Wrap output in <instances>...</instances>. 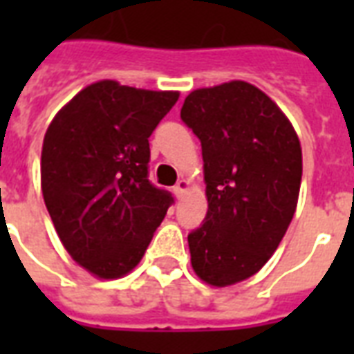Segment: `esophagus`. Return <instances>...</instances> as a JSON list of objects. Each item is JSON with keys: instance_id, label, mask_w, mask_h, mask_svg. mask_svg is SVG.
I'll use <instances>...</instances> for the list:
<instances>
[{"instance_id": "1", "label": "esophagus", "mask_w": 354, "mask_h": 354, "mask_svg": "<svg viewBox=\"0 0 354 354\" xmlns=\"http://www.w3.org/2000/svg\"><path fill=\"white\" fill-rule=\"evenodd\" d=\"M187 187H189V182H187V180H180V182H178L176 185L172 187V191H174V194H176V198H178V200L183 198V194H185V191H187Z\"/></svg>"}]
</instances>
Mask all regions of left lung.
<instances>
[{
    "label": "left lung",
    "mask_w": 354,
    "mask_h": 354,
    "mask_svg": "<svg viewBox=\"0 0 354 354\" xmlns=\"http://www.w3.org/2000/svg\"><path fill=\"white\" fill-rule=\"evenodd\" d=\"M202 145L207 215L187 235L191 264L213 286L257 274L290 224L301 185V145L255 86L194 90L180 113Z\"/></svg>",
    "instance_id": "8db88e82"
}]
</instances>
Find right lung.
Returning <instances> with one entry per match:
<instances>
[{
  "label": "right lung",
  "mask_w": 354,
  "mask_h": 354,
  "mask_svg": "<svg viewBox=\"0 0 354 354\" xmlns=\"http://www.w3.org/2000/svg\"><path fill=\"white\" fill-rule=\"evenodd\" d=\"M178 97L101 80L77 93L47 128L46 207L69 255L97 277L128 274L174 202L149 180V138Z\"/></svg>",
  "instance_id": "right-lung-1"
}]
</instances>
